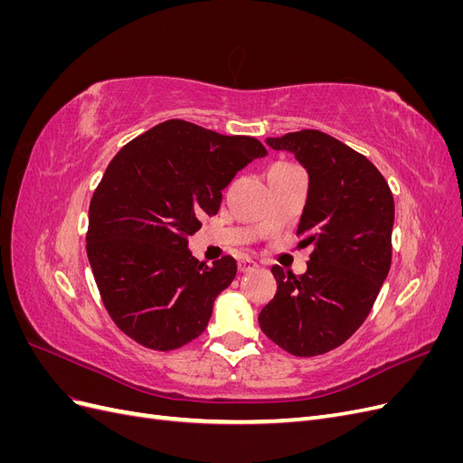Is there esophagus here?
<instances>
[{"instance_id":"1","label":"esophagus","mask_w":463,"mask_h":463,"mask_svg":"<svg viewBox=\"0 0 463 463\" xmlns=\"http://www.w3.org/2000/svg\"><path fill=\"white\" fill-rule=\"evenodd\" d=\"M257 266L259 264L249 257H243V259H240V262H237V269H240V272H250V270H255Z\"/></svg>"}]
</instances>
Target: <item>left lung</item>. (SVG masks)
I'll return each instance as SVG.
<instances>
[{"mask_svg": "<svg viewBox=\"0 0 463 463\" xmlns=\"http://www.w3.org/2000/svg\"><path fill=\"white\" fill-rule=\"evenodd\" d=\"M266 145L291 152L309 175L298 235L313 253L301 276L272 266L278 291L259 325L288 354L313 357L342 345L367 318L390 270L394 199L363 154L326 133L305 129Z\"/></svg>", "mask_w": 463, "mask_h": 463, "instance_id": "8db88e82", "label": "left lung"}]
</instances>
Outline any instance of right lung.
<instances>
[{"label":"right lung","instance_id":"right-lung-1","mask_svg":"<svg viewBox=\"0 0 463 463\" xmlns=\"http://www.w3.org/2000/svg\"><path fill=\"white\" fill-rule=\"evenodd\" d=\"M264 156L253 137L170 119L108 164L89 208L87 255L109 317L129 338L170 352L203 334L237 262H199L187 237L218 213L235 174Z\"/></svg>","mask_w":463,"mask_h":463}]
</instances>
